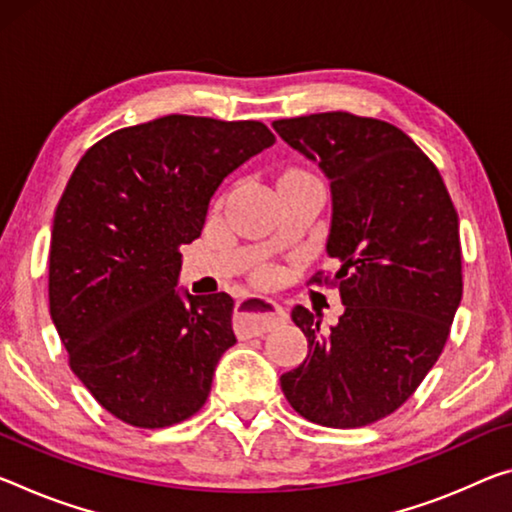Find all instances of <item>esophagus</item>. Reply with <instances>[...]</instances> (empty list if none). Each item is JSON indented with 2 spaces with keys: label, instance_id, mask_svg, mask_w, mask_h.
Segmentation results:
<instances>
[{
  "label": "esophagus",
  "instance_id": "esophagus-1",
  "mask_svg": "<svg viewBox=\"0 0 512 512\" xmlns=\"http://www.w3.org/2000/svg\"><path fill=\"white\" fill-rule=\"evenodd\" d=\"M287 314L280 305L271 303V300L248 296L239 300L237 305V330L241 335H264V332L273 330L280 323H285Z\"/></svg>",
  "mask_w": 512,
  "mask_h": 512
}]
</instances>
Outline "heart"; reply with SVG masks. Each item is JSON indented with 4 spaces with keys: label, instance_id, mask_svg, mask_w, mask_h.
<instances>
[{
    "label": "heart",
    "instance_id": "b5f03b06",
    "mask_svg": "<svg viewBox=\"0 0 512 512\" xmlns=\"http://www.w3.org/2000/svg\"><path fill=\"white\" fill-rule=\"evenodd\" d=\"M262 280H269V275H264V278Z\"/></svg>",
    "mask_w": 512,
    "mask_h": 512
}]
</instances>
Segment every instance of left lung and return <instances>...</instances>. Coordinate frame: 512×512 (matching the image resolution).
I'll return each mask as SVG.
<instances>
[{
	"instance_id": "8db88e82",
	"label": "left lung",
	"mask_w": 512,
	"mask_h": 512,
	"mask_svg": "<svg viewBox=\"0 0 512 512\" xmlns=\"http://www.w3.org/2000/svg\"><path fill=\"white\" fill-rule=\"evenodd\" d=\"M273 129L328 175L326 248L339 269L310 285L339 289L346 305L328 332L291 310L310 351L282 373V392L314 424L369 426L415 394L449 339L462 298L458 212L433 161L385 120L328 111Z\"/></svg>"
}]
</instances>
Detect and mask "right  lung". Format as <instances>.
<instances>
[{
	"instance_id": "add662e5",
	"label": "right lung",
	"mask_w": 512,
	"mask_h": 512,
	"mask_svg": "<svg viewBox=\"0 0 512 512\" xmlns=\"http://www.w3.org/2000/svg\"><path fill=\"white\" fill-rule=\"evenodd\" d=\"M275 143L259 120L164 116L86 150L56 205L50 314L93 399L136 428L205 405L232 332L234 300L177 294L184 243L234 168Z\"/></svg>"
}]
</instances>
